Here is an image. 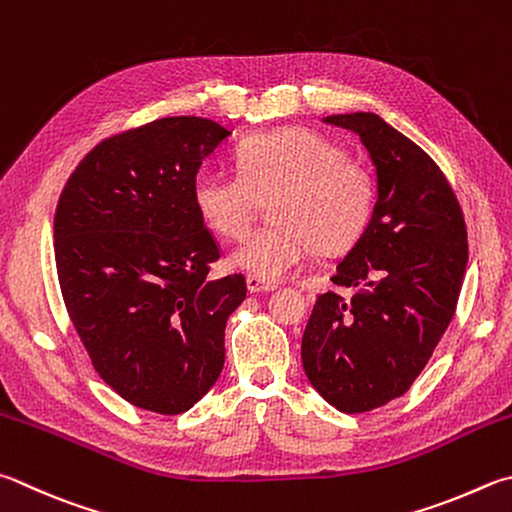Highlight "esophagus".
<instances>
[{
    "instance_id": "obj_1",
    "label": "esophagus",
    "mask_w": 512,
    "mask_h": 512,
    "mask_svg": "<svg viewBox=\"0 0 512 512\" xmlns=\"http://www.w3.org/2000/svg\"><path fill=\"white\" fill-rule=\"evenodd\" d=\"M246 286H248L250 293H268V291H275V284L259 280V277H255V275H248V277H246Z\"/></svg>"
}]
</instances>
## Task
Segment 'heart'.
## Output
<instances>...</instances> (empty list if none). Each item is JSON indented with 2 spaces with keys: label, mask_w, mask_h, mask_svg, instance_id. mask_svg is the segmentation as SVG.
<instances>
[{
  "label": "heart",
  "mask_w": 512,
  "mask_h": 512,
  "mask_svg": "<svg viewBox=\"0 0 512 512\" xmlns=\"http://www.w3.org/2000/svg\"><path fill=\"white\" fill-rule=\"evenodd\" d=\"M239 174L203 167L192 179V206L224 239H239L268 201L273 224L232 250L230 262L264 282H277L309 259L349 250L374 212L371 174L322 134L284 127L248 136L237 147Z\"/></svg>",
  "instance_id": "1"
}]
</instances>
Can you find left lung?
Wrapping results in <instances>:
<instances>
[{
    "mask_svg": "<svg viewBox=\"0 0 512 512\" xmlns=\"http://www.w3.org/2000/svg\"><path fill=\"white\" fill-rule=\"evenodd\" d=\"M351 129L376 167L371 221L322 293L302 338V365L345 414L376 410L412 387L457 309L468 232L448 179L430 156L371 111L322 118Z\"/></svg>",
    "mask_w": 512,
    "mask_h": 512,
    "instance_id": "left-lung-1",
    "label": "left lung"
}]
</instances>
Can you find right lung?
I'll return each mask as SVG.
<instances>
[{"label":"right lung","mask_w":512,"mask_h":512,"mask_svg":"<svg viewBox=\"0 0 512 512\" xmlns=\"http://www.w3.org/2000/svg\"><path fill=\"white\" fill-rule=\"evenodd\" d=\"M230 132L172 116L111 136L69 176L55 210L64 304L105 383L141 410L181 414L224 369L246 280H210L219 246L192 179Z\"/></svg>","instance_id":"add662e5"}]
</instances>
